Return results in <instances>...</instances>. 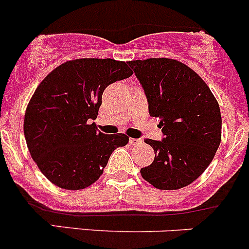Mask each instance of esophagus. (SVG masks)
<instances>
[{
	"label": "esophagus",
	"instance_id": "obj_1",
	"mask_svg": "<svg viewBox=\"0 0 249 249\" xmlns=\"http://www.w3.org/2000/svg\"><path fill=\"white\" fill-rule=\"evenodd\" d=\"M141 142H142V140L141 139H130L129 140V143L131 145H137V144H140Z\"/></svg>",
	"mask_w": 249,
	"mask_h": 249
}]
</instances>
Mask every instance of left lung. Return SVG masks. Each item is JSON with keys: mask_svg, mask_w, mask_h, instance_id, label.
<instances>
[{"mask_svg": "<svg viewBox=\"0 0 249 249\" xmlns=\"http://www.w3.org/2000/svg\"><path fill=\"white\" fill-rule=\"evenodd\" d=\"M144 90L152 117H159L162 139H145L154 161L141 169L161 190L187 187L207 169L222 137L219 105L201 77L177 60L127 62Z\"/></svg>", "mask_w": 249, "mask_h": 249, "instance_id": "obj_1", "label": "left lung"}]
</instances>
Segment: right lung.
I'll use <instances>...</instances> for the list:
<instances>
[{"instance_id": "right-lung-1", "label": "right lung", "mask_w": 249, "mask_h": 249, "mask_svg": "<svg viewBox=\"0 0 249 249\" xmlns=\"http://www.w3.org/2000/svg\"><path fill=\"white\" fill-rule=\"evenodd\" d=\"M132 76L126 62L78 59L50 72L30 100L24 135L41 172L62 189L78 190L96 182L124 134L106 135L91 123L99 115L105 89Z\"/></svg>"}]
</instances>
